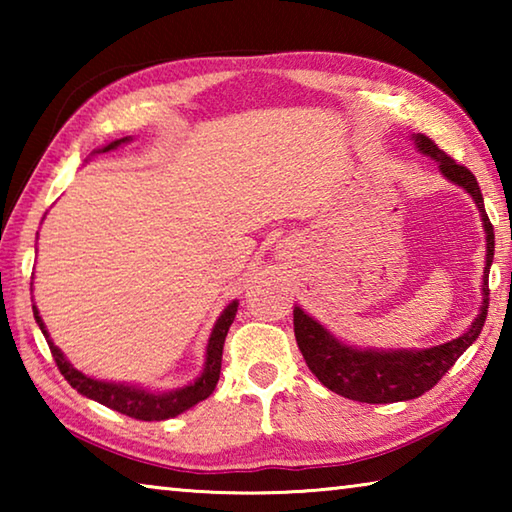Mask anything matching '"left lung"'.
<instances>
[{
    "instance_id": "8db88e82",
    "label": "left lung",
    "mask_w": 512,
    "mask_h": 512,
    "mask_svg": "<svg viewBox=\"0 0 512 512\" xmlns=\"http://www.w3.org/2000/svg\"><path fill=\"white\" fill-rule=\"evenodd\" d=\"M415 144L422 153L438 162L443 176L452 180L458 187H463L474 198L476 207L483 216L485 239H488V255H485V273H483V305L481 314L474 318L472 327L458 339L436 345L427 350H395V352H377V350H354L348 345L334 339L323 325H318L314 318L307 316L300 307L293 309V332H296L298 348L305 357L309 370L314 372L318 381L327 386L336 395L348 397L354 402L366 404H391L415 400L422 393L431 391L433 386L443 379L445 372L454 366L458 357L479 339L485 316L490 307V289L488 273L492 257H495V228L485 214L481 187L476 183L474 173L456 164L445 151L438 149V144L427 135H415Z\"/></svg>"
}]
</instances>
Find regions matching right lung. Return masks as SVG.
<instances>
[{
  "instance_id": "right-lung-1",
  "label": "right lung",
  "mask_w": 512,
  "mask_h": 512,
  "mask_svg": "<svg viewBox=\"0 0 512 512\" xmlns=\"http://www.w3.org/2000/svg\"><path fill=\"white\" fill-rule=\"evenodd\" d=\"M121 142H128V137H124V140H117V142H110L108 146H103L101 151L106 153L110 149H115V146H119ZM237 305H239L237 300L230 302V305L225 307V311L221 314V318L216 320L212 336H210V343H207V361H205L203 375L198 377L192 386H185V388H180V391L162 393V395L142 391V388H135V386L108 384V381L85 377L83 372L72 368V363L63 357V352H60L56 345L49 341L45 323H42V318L38 316L36 307H33V316H36V323L40 325L42 334H45L47 345L51 350V357H54L60 375L67 379L69 386L76 388L81 395L90 397V400L108 406V409H112V411L128 415V418L153 422V420L176 418L178 413L192 409V406L207 400V397L212 395V391L216 388V381H219V375H221L223 343H225V336H228L232 320H235Z\"/></svg>"
}]
</instances>
